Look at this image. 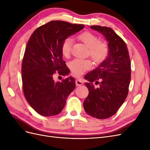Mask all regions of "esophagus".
I'll list each match as a JSON object with an SVG mask.
<instances>
[{"label":"esophagus","mask_w":150,"mask_h":150,"mask_svg":"<svg viewBox=\"0 0 150 150\" xmlns=\"http://www.w3.org/2000/svg\"><path fill=\"white\" fill-rule=\"evenodd\" d=\"M82 84H83V83L81 80H79V79H76V85L77 86H81V85H82Z\"/></svg>","instance_id":"esophagus-1"}]
</instances>
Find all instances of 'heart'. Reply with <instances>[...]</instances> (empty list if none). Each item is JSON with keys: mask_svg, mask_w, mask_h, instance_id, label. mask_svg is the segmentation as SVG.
<instances>
[{"mask_svg": "<svg viewBox=\"0 0 150 150\" xmlns=\"http://www.w3.org/2000/svg\"><path fill=\"white\" fill-rule=\"evenodd\" d=\"M78 39L89 48V56L96 62H101L105 60L110 52L109 45L106 41H99L98 36L91 32H84L78 35ZM73 40L67 38L63 41L61 46L62 55L69 56L72 46ZM92 66V62L89 59H75L69 63V67L72 73L76 76H80L86 71L90 69Z\"/></svg>", "mask_w": 150, "mask_h": 150, "instance_id": "1", "label": "heart"}]
</instances>
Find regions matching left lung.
<instances>
[{
  "mask_svg": "<svg viewBox=\"0 0 150 150\" xmlns=\"http://www.w3.org/2000/svg\"><path fill=\"white\" fill-rule=\"evenodd\" d=\"M90 28L105 37L110 52L105 60L84 77L88 81L84 84L89 94L83 106L91 116L103 120L114 115L128 96L131 61L126 43L111 28L100 25ZM100 79V87L95 88L92 83H98L97 81Z\"/></svg>",
  "mask_w": 150,
  "mask_h": 150,
  "instance_id": "left-lung-1",
  "label": "left lung"
}]
</instances>
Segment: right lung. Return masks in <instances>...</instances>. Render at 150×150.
<instances>
[{"label": "right lung", "instance_id": "add662e5", "mask_svg": "<svg viewBox=\"0 0 150 150\" xmlns=\"http://www.w3.org/2000/svg\"><path fill=\"white\" fill-rule=\"evenodd\" d=\"M84 28L83 24L52 21L39 27L30 37L22 62V87L27 101L40 115L61 112L74 89L72 77L55 82L52 76L56 71L62 76L69 73L62 60V44Z\"/></svg>", "mask_w": 150, "mask_h": 150}]
</instances>
